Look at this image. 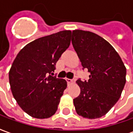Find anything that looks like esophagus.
<instances>
[{
  "instance_id": "obj_1",
  "label": "esophagus",
  "mask_w": 133,
  "mask_h": 133,
  "mask_svg": "<svg viewBox=\"0 0 133 133\" xmlns=\"http://www.w3.org/2000/svg\"><path fill=\"white\" fill-rule=\"evenodd\" d=\"M66 81L68 84H72L75 83V80H73V79H68V78H67Z\"/></svg>"
}]
</instances>
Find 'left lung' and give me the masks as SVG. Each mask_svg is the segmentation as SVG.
I'll return each mask as SVG.
<instances>
[{
    "label": "left lung",
    "instance_id": "8db88e82",
    "mask_svg": "<svg viewBox=\"0 0 133 133\" xmlns=\"http://www.w3.org/2000/svg\"><path fill=\"white\" fill-rule=\"evenodd\" d=\"M72 44L89 80H78L81 93L73 100L76 112L95 119L107 114L119 100L126 82V68L114 48L94 33L72 30Z\"/></svg>",
    "mask_w": 133,
    "mask_h": 133
}]
</instances>
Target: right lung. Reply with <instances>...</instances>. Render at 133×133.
Listing matches in <instances>:
<instances>
[{
	"instance_id": "add662e5",
	"label": "right lung",
	"mask_w": 133,
	"mask_h": 133,
	"mask_svg": "<svg viewBox=\"0 0 133 133\" xmlns=\"http://www.w3.org/2000/svg\"><path fill=\"white\" fill-rule=\"evenodd\" d=\"M70 30L41 37L21 50L9 71L14 98L28 115L48 118L55 114L67 88L65 79L50 75L70 44Z\"/></svg>"
}]
</instances>
